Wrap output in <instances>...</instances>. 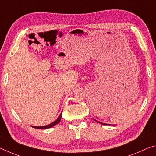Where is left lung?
I'll use <instances>...</instances> for the list:
<instances>
[{"label":"left lung","instance_id":"8db88e82","mask_svg":"<svg viewBox=\"0 0 156 156\" xmlns=\"http://www.w3.org/2000/svg\"><path fill=\"white\" fill-rule=\"evenodd\" d=\"M96 122H99V123H100V124H102V125H107V124H105V123H102V122H98V121H97V120H96Z\"/></svg>","mask_w":156,"mask_h":156}]
</instances>
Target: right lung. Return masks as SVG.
Masks as SVG:
<instances>
[{
  "instance_id": "obj_1",
  "label": "right lung",
  "mask_w": 156,
  "mask_h": 156,
  "mask_svg": "<svg viewBox=\"0 0 156 156\" xmlns=\"http://www.w3.org/2000/svg\"><path fill=\"white\" fill-rule=\"evenodd\" d=\"M62 113H60V115L58 118V119L56 120H55L54 122H53L52 123L49 124L48 125H46V126H31L33 128H35V129H49V128H51L52 126H55L57 124H58L60 122V120H61V118H62Z\"/></svg>"
}]
</instances>
